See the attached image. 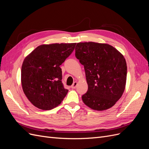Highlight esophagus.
<instances>
[{"mask_svg":"<svg viewBox=\"0 0 149 149\" xmlns=\"http://www.w3.org/2000/svg\"><path fill=\"white\" fill-rule=\"evenodd\" d=\"M77 84H78V82H77V81H74V82L73 83V84L71 85V88L72 89H74V88H76V86H77Z\"/></svg>","mask_w":149,"mask_h":149,"instance_id":"34e87169","label":"esophagus"}]
</instances>
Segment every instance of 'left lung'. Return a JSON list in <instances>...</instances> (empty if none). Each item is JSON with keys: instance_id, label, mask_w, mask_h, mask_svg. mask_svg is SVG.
Instances as JSON below:
<instances>
[{"instance_id": "obj_1", "label": "left lung", "mask_w": 149, "mask_h": 149, "mask_svg": "<svg viewBox=\"0 0 149 149\" xmlns=\"http://www.w3.org/2000/svg\"><path fill=\"white\" fill-rule=\"evenodd\" d=\"M75 56L84 66L88 85L82 100L91 109L104 111L123 96L127 79V64L123 54L107 43L79 42Z\"/></svg>"}]
</instances>
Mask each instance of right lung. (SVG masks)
<instances>
[{"mask_svg":"<svg viewBox=\"0 0 149 149\" xmlns=\"http://www.w3.org/2000/svg\"><path fill=\"white\" fill-rule=\"evenodd\" d=\"M76 44L41 45L25 57L21 70L22 86L36 107L50 110L63 100L68 90L61 82L60 66L73 52Z\"/></svg>","mask_w":149,"mask_h":149,"instance_id":"1","label":"right lung"}]
</instances>
